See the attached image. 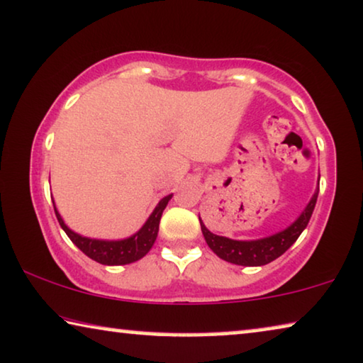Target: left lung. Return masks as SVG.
<instances>
[{
  "label": "left lung",
  "mask_w": 363,
  "mask_h": 363,
  "mask_svg": "<svg viewBox=\"0 0 363 363\" xmlns=\"http://www.w3.org/2000/svg\"><path fill=\"white\" fill-rule=\"evenodd\" d=\"M318 193L319 190L314 193V196L311 201H309L306 209H304L301 216H299L290 228L281 230V233H278L275 235H270V238L260 240H233L223 238V235L209 233L206 225H204L201 223V219H199L204 239H206V244L211 247L214 254H216L219 259L230 262V264L244 267H259L270 264V262L285 254V252L296 242L299 234L303 233L304 228H306L309 223V219H311V214L318 201Z\"/></svg>",
  "instance_id": "left-lung-1"
}]
</instances>
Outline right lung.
<instances>
[{
	"label": "right lung",
	"instance_id": "1",
	"mask_svg": "<svg viewBox=\"0 0 363 363\" xmlns=\"http://www.w3.org/2000/svg\"><path fill=\"white\" fill-rule=\"evenodd\" d=\"M170 198L172 194L165 196L164 199H160V203L157 204V208L154 209V213L150 214V218L147 219V223L143 225V229H140L138 234H134L133 238L124 239V240H96V239L82 238V235L75 234L73 230L67 228L65 223L60 218V214L57 213L55 208L54 209L62 229L65 230V234L70 238L72 242L75 244L83 254L103 265H125L143 259L147 252L152 249V245H154L157 239V233H159L162 213H164V209Z\"/></svg>",
	"mask_w": 363,
	"mask_h": 363
}]
</instances>
